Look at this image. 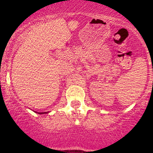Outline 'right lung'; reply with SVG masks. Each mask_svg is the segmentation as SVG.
I'll use <instances>...</instances> for the list:
<instances>
[{
	"label": "right lung",
	"instance_id": "right-lung-1",
	"mask_svg": "<svg viewBox=\"0 0 153 153\" xmlns=\"http://www.w3.org/2000/svg\"><path fill=\"white\" fill-rule=\"evenodd\" d=\"M46 113H47V112H45V113H42V112H39V113H38V114H46Z\"/></svg>",
	"mask_w": 153,
	"mask_h": 153
}]
</instances>
